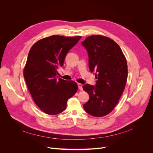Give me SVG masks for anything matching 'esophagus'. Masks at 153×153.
<instances>
[{
	"instance_id": "esophagus-1",
	"label": "esophagus",
	"mask_w": 153,
	"mask_h": 153,
	"mask_svg": "<svg viewBox=\"0 0 153 153\" xmlns=\"http://www.w3.org/2000/svg\"><path fill=\"white\" fill-rule=\"evenodd\" d=\"M77 85H78V89H79L80 90H82V89H83V88H82V84H78Z\"/></svg>"
}]
</instances>
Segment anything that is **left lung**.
Here are the masks:
<instances>
[{
    "label": "left lung",
    "instance_id": "1",
    "mask_svg": "<svg viewBox=\"0 0 153 153\" xmlns=\"http://www.w3.org/2000/svg\"><path fill=\"white\" fill-rule=\"evenodd\" d=\"M81 43L88 53L90 71L97 79L96 85L83 86L89 95L83 107L92 116L103 117L112 112L124 90L126 60L119 46L107 37L93 35Z\"/></svg>",
    "mask_w": 153,
    "mask_h": 153
}]
</instances>
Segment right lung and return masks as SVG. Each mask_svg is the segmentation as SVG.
<instances>
[{"instance_id":"add662e5","label":"right lung","mask_w":153,"mask_h":153,"mask_svg":"<svg viewBox=\"0 0 153 153\" xmlns=\"http://www.w3.org/2000/svg\"><path fill=\"white\" fill-rule=\"evenodd\" d=\"M81 38L52 36L37 41L29 51L24 76L32 99L45 114L63 112L78 90L74 81L57 79V69Z\"/></svg>"}]
</instances>
